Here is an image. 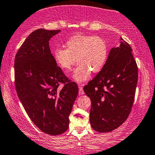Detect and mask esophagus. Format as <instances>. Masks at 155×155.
I'll list each match as a JSON object with an SVG mask.
<instances>
[{"instance_id": "obj_1", "label": "esophagus", "mask_w": 155, "mask_h": 155, "mask_svg": "<svg viewBox=\"0 0 155 155\" xmlns=\"http://www.w3.org/2000/svg\"><path fill=\"white\" fill-rule=\"evenodd\" d=\"M84 93L83 87L81 85H79V95H83Z\"/></svg>"}]
</instances>
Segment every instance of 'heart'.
Segmentation results:
<instances>
[{
	"instance_id": "b5f03b06",
	"label": "heart",
	"mask_w": 155,
	"mask_h": 155,
	"mask_svg": "<svg viewBox=\"0 0 155 155\" xmlns=\"http://www.w3.org/2000/svg\"><path fill=\"white\" fill-rule=\"evenodd\" d=\"M65 47L66 48H57L54 51V59L59 67L65 71H71L76 61L79 62L73 75L77 82L87 80L91 71H101L107 60L108 45L101 37L76 35L67 40Z\"/></svg>"
}]
</instances>
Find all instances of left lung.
I'll list each match as a JSON object with an SVG mask.
<instances>
[{
    "label": "left lung",
    "mask_w": 155,
    "mask_h": 155,
    "mask_svg": "<svg viewBox=\"0 0 155 155\" xmlns=\"http://www.w3.org/2000/svg\"><path fill=\"white\" fill-rule=\"evenodd\" d=\"M132 51L128 42H120L111 49L103 69L84 87L91 100L90 122L97 132L117 129L132 110L138 78Z\"/></svg>",
    "instance_id": "left-lung-1"
}]
</instances>
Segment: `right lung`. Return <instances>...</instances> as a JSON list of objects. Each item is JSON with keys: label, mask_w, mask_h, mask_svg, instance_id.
<instances>
[{"label": "right lung", "mask_w": 155, "mask_h": 155, "mask_svg": "<svg viewBox=\"0 0 155 155\" xmlns=\"http://www.w3.org/2000/svg\"><path fill=\"white\" fill-rule=\"evenodd\" d=\"M59 31H34L15 58L18 96L32 122L51 135L68 129L69 115L79 92L76 83L65 76L51 53L49 40Z\"/></svg>", "instance_id": "obj_1"}]
</instances>
